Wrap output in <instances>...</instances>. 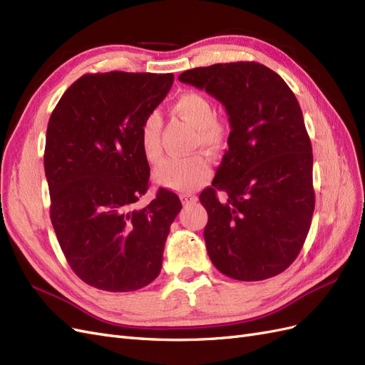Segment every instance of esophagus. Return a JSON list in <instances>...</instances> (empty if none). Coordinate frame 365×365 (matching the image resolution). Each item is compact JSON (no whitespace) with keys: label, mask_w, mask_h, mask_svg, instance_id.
<instances>
[{"label":"esophagus","mask_w":365,"mask_h":365,"mask_svg":"<svg viewBox=\"0 0 365 365\" xmlns=\"http://www.w3.org/2000/svg\"><path fill=\"white\" fill-rule=\"evenodd\" d=\"M181 201L184 205H193V204H196L197 197L192 193H184V195H181Z\"/></svg>","instance_id":"34e87169"}]
</instances>
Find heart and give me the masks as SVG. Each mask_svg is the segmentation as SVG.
Masks as SVG:
<instances>
[{
  "mask_svg": "<svg viewBox=\"0 0 365 365\" xmlns=\"http://www.w3.org/2000/svg\"><path fill=\"white\" fill-rule=\"evenodd\" d=\"M173 111L196 129V145L210 150H219L224 145V128L216 120L215 106L210 98L201 93L187 91L172 105ZM161 118L150 113L140 126V145L143 155L150 163H158L163 157L161 149ZM212 175V165L200 153L189 157L169 158L155 172L158 184L175 192H192L204 184Z\"/></svg>",
  "mask_w": 365,
  "mask_h": 365,
  "instance_id": "b5f03b06",
  "label": "heart"
}]
</instances>
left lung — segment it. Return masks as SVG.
I'll list each match as a JSON object with an SVG mask.
<instances>
[{"label": "left lung", "instance_id": "obj_1", "mask_svg": "<svg viewBox=\"0 0 365 365\" xmlns=\"http://www.w3.org/2000/svg\"><path fill=\"white\" fill-rule=\"evenodd\" d=\"M178 79L222 103L231 126L212 187L200 195L210 260L235 280L274 277L300 254L315 207L312 146L297 97L257 62L215 63Z\"/></svg>", "mask_w": 365, "mask_h": 365}]
</instances>
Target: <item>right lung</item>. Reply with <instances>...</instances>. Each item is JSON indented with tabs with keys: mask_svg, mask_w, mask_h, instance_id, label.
<instances>
[{
	"mask_svg": "<svg viewBox=\"0 0 365 365\" xmlns=\"http://www.w3.org/2000/svg\"><path fill=\"white\" fill-rule=\"evenodd\" d=\"M173 74H85L48 120L43 169L50 219L77 277L97 289L129 292L158 277L176 193L158 189L145 208L149 163L140 126L168 96Z\"/></svg>",
	"mask_w": 365,
	"mask_h": 365,
	"instance_id": "right-lung-1",
	"label": "right lung"
}]
</instances>
